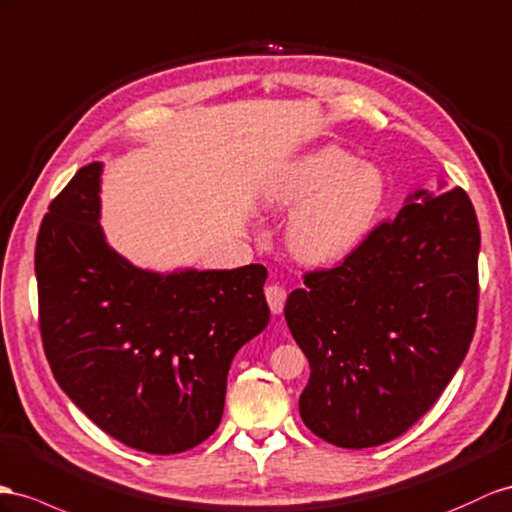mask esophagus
I'll return each mask as SVG.
<instances>
[{
  "instance_id": "34e87169",
  "label": "esophagus",
  "mask_w": 512,
  "mask_h": 512,
  "mask_svg": "<svg viewBox=\"0 0 512 512\" xmlns=\"http://www.w3.org/2000/svg\"><path fill=\"white\" fill-rule=\"evenodd\" d=\"M266 300H268V307L274 313V316H279L285 307V300H287V292L285 287L281 285H268L266 287Z\"/></svg>"
}]
</instances>
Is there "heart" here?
Wrapping results in <instances>:
<instances>
[{"mask_svg": "<svg viewBox=\"0 0 512 512\" xmlns=\"http://www.w3.org/2000/svg\"><path fill=\"white\" fill-rule=\"evenodd\" d=\"M383 168L324 144L287 160L261 186L272 212L292 209L285 240L307 266H335L368 242L387 203Z\"/></svg>", "mask_w": 512, "mask_h": 512, "instance_id": "b5f03b06", "label": "heart"}]
</instances>
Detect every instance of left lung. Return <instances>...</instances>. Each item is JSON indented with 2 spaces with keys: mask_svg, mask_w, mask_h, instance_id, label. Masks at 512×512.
<instances>
[{
  "mask_svg": "<svg viewBox=\"0 0 512 512\" xmlns=\"http://www.w3.org/2000/svg\"><path fill=\"white\" fill-rule=\"evenodd\" d=\"M445 188H417L355 255L287 296L285 320L311 368L300 417L337 448L400 437L467 355L480 229L467 192Z\"/></svg>",
  "mask_w": 512,
  "mask_h": 512,
  "instance_id": "left-lung-1",
  "label": "left lung"
}]
</instances>
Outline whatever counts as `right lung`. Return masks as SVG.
<instances>
[{
    "label": "right lung",
    "instance_id": "1",
    "mask_svg": "<svg viewBox=\"0 0 512 512\" xmlns=\"http://www.w3.org/2000/svg\"><path fill=\"white\" fill-rule=\"evenodd\" d=\"M103 162L77 170L36 240L41 335L60 389L129 448L179 454L225 411L238 350L268 326V270L134 266L101 227Z\"/></svg>",
    "mask_w": 512,
    "mask_h": 512
}]
</instances>
